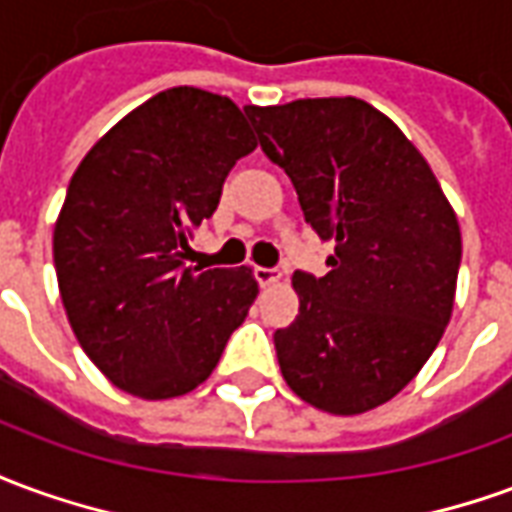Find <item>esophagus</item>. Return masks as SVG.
I'll use <instances>...</instances> for the list:
<instances>
[{
    "mask_svg": "<svg viewBox=\"0 0 512 512\" xmlns=\"http://www.w3.org/2000/svg\"><path fill=\"white\" fill-rule=\"evenodd\" d=\"M255 279L263 285V288H271V285H279L282 282V274H279L277 268H263L257 266L255 268Z\"/></svg>",
    "mask_w": 512,
    "mask_h": 512,
    "instance_id": "obj_1",
    "label": "esophagus"
}]
</instances>
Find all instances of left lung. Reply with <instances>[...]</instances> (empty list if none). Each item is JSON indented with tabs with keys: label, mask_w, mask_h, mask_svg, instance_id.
Returning a JSON list of instances; mask_svg holds the SVG:
<instances>
[{
	"label": "left lung",
	"mask_w": 512,
	"mask_h": 512,
	"mask_svg": "<svg viewBox=\"0 0 512 512\" xmlns=\"http://www.w3.org/2000/svg\"><path fill=\"white\" fill-rule=\"evenodd\" d=\"M244 109L307 224L334 244L326 277L293 274L299 315L274 332L282 378L326 414H365L417 376L450 323L458 216L422 153L367 101Z\"/></svg>",
	"instance_id": "8db88e82"
}]
</instances>
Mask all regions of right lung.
Segmentation results:
<instances>
[{
    "label": "right lung",
    "instance_id": "obj_1",
    "mask_svg": "<svg viewBox=\"0 0 512 512\" xmlns=\"http://www.w3.org/2000/svg\"><path fill=\"white\" fill-rule=\"evenodd\" d=\"M255 147L230 98L172 87L73 172L54 224L62 307L90 362L128 395L169 400L208 381L257 299L249 266H186L224 178Z\"/></svg>",
    "mask_w": 512,
    "mask_h": 512
}]
</instances>
